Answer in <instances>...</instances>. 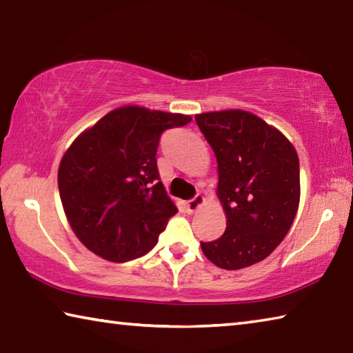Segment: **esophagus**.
<instances>
[{
    "mask_svg": "<svg viewBox=\"0 0 353 353\" xmlns=\"http://www.w3.org/2000/svg\"><path fill=\"white\" fill-rule=\"evenodd\" d=\"M203 202H205L203 196H202V194H197L196 197H193V199H191V201L187 202V210L190 211V213H194V211H196L199 207H202Z\"/></svg>",
    "mask_w": 353,
    "mask_h": 353,
    "instance_id": "34e87169",
    "label": "esophagus"
}]
</instances>
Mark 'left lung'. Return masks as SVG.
I'll return each instance as SVG.
<instances>
[{
  "mask_svg": "<svg viewBox=\"0 0 353 353\" xmlns=\"http://www.w3.org/2000/svg\"><path fill=\"white\" fill-rule=\"evenodd\" d=\"M217 160V197L227 228L201 242L214 265L239 270L261 262L290 230L299 207V159L283 132L258 115L227 110L196 115Z\"/></svg>",
  "mask_w": 353,
  "mask_h": 353,
  "instance_id": "8db88e82",
  "label": "left lung"
}]
</instances>
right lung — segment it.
Listing matches in <instances>:
<instances>
[{
  "instance_id": "1",
  "label": "right lung",
  "mask_w": 353,
  "mask_h": 353,
  "mask_svg": "<svg viewBox=\"0 0 353 353\" xmlns=\"http://www.w3.org/2000/svg\"><path fill=\"white\" fill-rule=\"evenodd\" d=\"M191 115L115 108L66 150L59 168L63 210L77 238L111 262L140 258L156 245L177 207L157 170L162 132Z\"/></svg>"
}]
</instances>
